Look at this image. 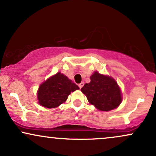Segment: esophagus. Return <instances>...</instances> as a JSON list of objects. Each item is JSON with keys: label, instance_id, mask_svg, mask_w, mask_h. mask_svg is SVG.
<instances>
[{"label": "esophagus", "instance_id": "esophagus-1", "mask_svg": "<svg viewBox=\"0 0 156 156\" xmlns=\"http://www.w3.org/2000/svg\"><path fill=\"white\" fill-rule=\"evenodd\" d=\"M83 85H84V83H83V82H81V83L78 84V87H79V88H80V89H81L82 87H83Z\"/></svg>", "mask_w": 156, "mask_h": 156}]
</instances>
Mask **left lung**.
Returning <instances> with one entry per match:
<instances>
[{
  "label": "left lung",
  "instance_id": "8db88e82",
  "mask_svg": "<svg viewBox=\"0 0 156 156\" xmlns=\"http://www.w3.org/2000/svg\"><path fill=\"white\" fill-rule=\"evenodd\" d=\"M90 79V83L84 84L80 90L91 104L105 112L116 108L120 104V89L112 78L95 72Z\"/></svg>",
  "mask_w": 156,
  "mask_h": 156
}]
</instances>
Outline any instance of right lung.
Listing matches in <instances>:
<instances>
[{"label": "right lung", "instance_id": "obj_1", "mask_svg": "<svg viewBox=\"0 0 156 156\" xmlns=\"http://www.w3.org/2000/svg\"><path fill=\"white\" fill-rule=\"evenodd\" d=\"M79 89L67 76L56 73L39 87L37 96L39 104L48 108H53L67 101L71 92Z\"/></svg>", "mask_w": 156, "mask_h": 156}]
</instances>
